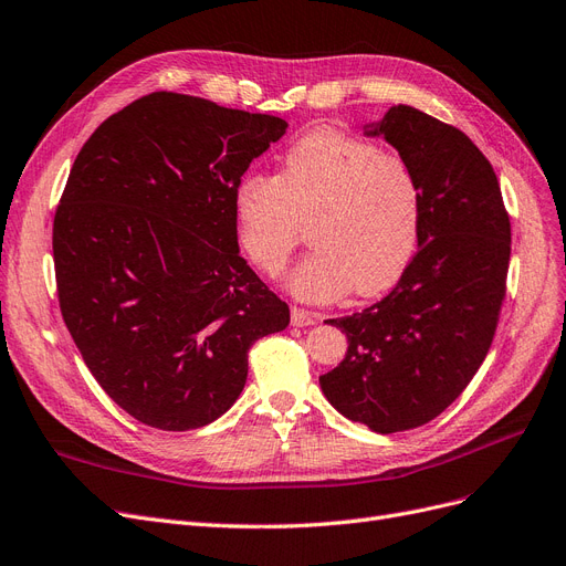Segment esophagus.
Returning <instances> with one entry per match:
<instances>
[{"label": "esophagus", "mask_w": 566, "mask_h": 566, "mask_svg": "<svg viewBox=\"0 0 566 566\" xmlns=\"http://www.w3.org/2000/svg\"><path fill=\"white\" fill-rule=\"evenodd\" d=\"M319 322V315L317 312H312V310H303V307H291V324L294 326H312V324H317Z\"/></svg>", "instance_id": "1"}]
</instances>
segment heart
I'll return each mask as SVG.
<instances>
[{"label": "heart", "instance_id": "b5f03b06", "mask_svg": "<svg viewBox=\"0 0 566 566\" xmlns=\"http://www.w3.org/2000/svg\"><path fill=\"white\" fill-rule=\"evenodd\" d=\"M422 198L408 160L338 128H317L282 158L280 175L247 172L233 196L238 244L277 277L310 221V254L289 286L310 303L349 289L378 296L401 280L420 240Z\"/></svg>", "mask_w": 566, "mask_h": 566}]
</instances>
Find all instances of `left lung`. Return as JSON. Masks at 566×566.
<instances>
[{"label":"left lung","instance_id":"obj_1","mask_svg":"<svg viewBox=\"0 0 566 566\" xmlns=\"http://www.w3.org/2000/svg\"><path fill=\"white\" fill-rule=\"evenodd\" d=\"M420 184V249L389 294L328 319L347 354L319 385L347 420L378 433L417 429L473 380L506 298L511 219L483 151L450 123L396 104L378 128Z\"/></svg>","mask_w":566,"mask_h":566}]
</instances>
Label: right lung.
<instances>
[{
    "label": "right lung",
    "instance_id": "add662e5",
    "mask_svg": "<svg viewBox=\"0 0 566 566\" xmlns=\"http://www.w3.org/2000/svg\"><path fill=\"white\" fill-rule=\"evenodd\" d=\"M270 114L158 91L78 151L53 219L62 319L93 378L137 422L191 431L247 382L289 305L240 256L233 196L286 133Z\"/></svg>",
    "mask_w": 566,
    "mask_h": 566
}]
</instances>
